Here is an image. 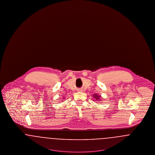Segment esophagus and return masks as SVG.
<instances>
[{
	"instance_id": "34e87169",
	"label": "esophagus",
	"mask_w": 155,
	"mask_h": 155,
	"mask_svg": "<svg viewBox=\"0 0 155 155\" xmlns=\"http://www.w3.org/2000/svg\"><path fill=\"white\" fill-rule=\"evenodd\" d=\"M78 91H82V90H81V89H80V90H78Z\"/></svg>"
}]
</instances>
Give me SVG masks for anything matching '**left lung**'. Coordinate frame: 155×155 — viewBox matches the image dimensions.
<instances>
[{
  "instance_id": "obj_1",
  "label": "left lung",
  "mask_w": 155,
  "mask_h": 155,
  "mask_svg": "<svg viewBox=\"0 0 155 155\" xmlns=\"http://www.w3.org/2000/svg\"><path fill=\"white\" fill-rule=\"evenodd\" d=\"M95 95H93L94 96V97L95 98V99H96V100H99V98L101 97V96H100V95H97V94H94ZM100 101V100H99Z\"/></svg>"
}]
</instances>
